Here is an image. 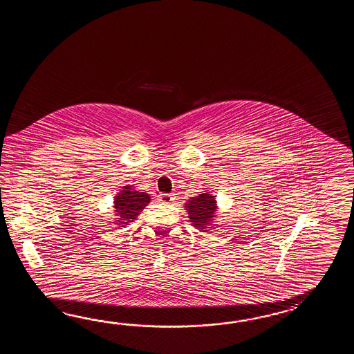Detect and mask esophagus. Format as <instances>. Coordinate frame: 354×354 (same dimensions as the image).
Listing matches in <instances>:
<instances>
[{
    "label": "esophagus",
    "instance_id": "34e87169",
    "mask_svg": "<svg viewBox=\"0 0 354 354\" xmlns=\"http://www.w3.org/2000/svg\"><path fill=\"white\" fill-rule=\"evenodd\" d=\"M158 200L163 203H172L174 201V195L172 194H159Z\"/></svg>",
    "mask_w": 354,
    "mask_h": 354
}]
</instances>
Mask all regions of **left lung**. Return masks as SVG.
<instances>
[{"label": "left lung", "mask_w": 354, "mask_h": 354, "mask_svg": "<svg viewBox=\"0 0 354 354\" xmlns=\"http://www.w3.org/2000/svg\"><path fill=\"white\" fill-rule=\"evenodd\" d=\"M185 209L187 211L188 218L192 225L203 233L209 232L211 226H215L212 223H215L216 218L218 201L216 196L212 195L211 192L203 191L198 196L191 197L185 203Z\"/></svg>", "instance_id": "1"}]
</instances>
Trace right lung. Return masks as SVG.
Segmentation results:
<instances>
[{"mask_svg":"<svg viewBox=\"0 0 354 354\" xmlns=\"http://www.w3.org/2000/svg\"><path fill=\"white\" fill-rule=\"evenodd\" d=\"M149 203V194L136 189L133 185L122 186L120 192H118L113 197V215L116 216L113 224L119 227H125V225H129V223L136 220Z\"/></svg>","mask_w":354,"mask_h":354,"instance_id":"obj_1","label":"right lung"}]
</instances>
